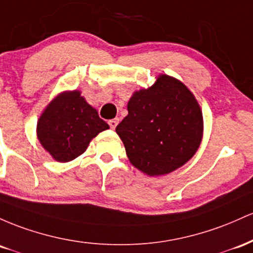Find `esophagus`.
I'll list each match as a JSON object with an SVG mask.
<instances>
[{
    "label": "esophagus",
    "mask_w": 253,
    "mask_h": 253,
    "mask_svg": "<svg viewBox=\"0 0 253 253\" xmlns=\"http://www.w3.org/2000/svg\"><path fill=\"white\" fill-rule=\"evenodd\" d=\"M118 122H119V119H118V118L110 119V121H109V126H110V127H111V129H115V127L117 126Z\"/></svg>",
    "instance_id": "obj_1"
}]
</instances>
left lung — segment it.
<instances>
[{
	"instance_id": "8db88e82",
	"label": "left lung",
	"mask_w": 253,
	"mask_h": 253,
	"mask_svg": "<svg viewBox=\"0 0 253 253\" xmlns=\"http://www.w3.org/2000/svg\"><path fill=\"white\" fill-rule=\"evenodd\" d=\"M116 132L136 169L148 175L166 174L188 163L200 147L202 112L185 84L160 75L148 89L132 94Z\"/></svg>"
}]
</instances>
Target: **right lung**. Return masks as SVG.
<instances>
[{
	"label": "right lung",
	"mask_w": 253,
	"mask_h": 253,
	"mask_svg": "<svg viewBox=\"0 0 253 253\" xmlns=\"http://www.w3.org/2000/svg\"><path fill=\"white\" fill-rule=\"evenodd\" d=\"M109 124L87 104L80 92H65L51 101L38 121L37 134L42 146L61 163L74 160Z\"/></svg>",
	"instance_id": "right-lung-1"
}]
</instances>
